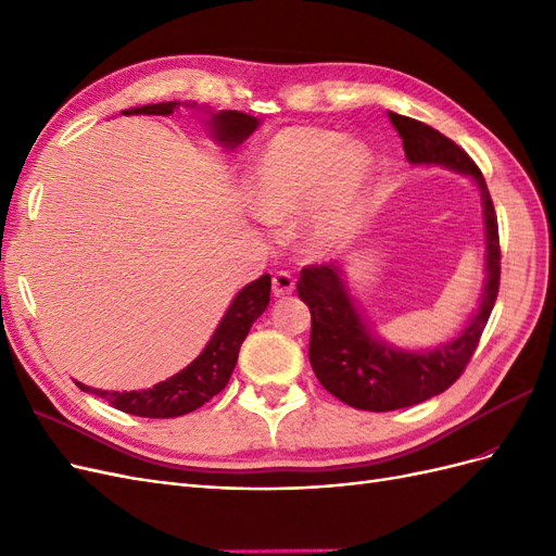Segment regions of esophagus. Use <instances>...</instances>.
I'll use <instances>...</instances> for the list:
<instances>
[{
  "instance_id": "1",
  "label": "esophagus",
  "mask_w": 556,
  "mask_h": 556,
  "mask_svg": "<svg viewBox=\"0 0 556 556\" xmlns=\"http://www.w3.org/2000/svg\"><path fill=\"white\" fill-rule=\"evenodd\" d=\"M271 290H274V296H280V299L290 296L294 292V278L290 274H285V271L274 274Z\"/></svg>"
}]
</instances>
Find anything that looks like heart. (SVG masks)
I'll use <instances>...</instances> for the list:
<instances>
[{
    "mask_svg": "<svg viewBox=\"0 0 556 556\" xmlns=\"http://www.w3.org/2000/svg\"><path fill=\"white\" fill-rule=\"evenodd\" d=\"M368 155L323 127L296 125L264 146L250 176V199L268 223L301 217L299 239L308 255L343 250L359 227Z\"/></svg>",
    "mask_w": 556,
    "mask_h": 556,
    "instance_id": "b5f03b06",
    "label": "heart"
}]
</instances>
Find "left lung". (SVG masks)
Segmentation results:
<instances>
[{"mask_svg": "<svg viewBox=\"0 0 556 556\" xmlns=\"http://www.w3.org/2000/svg\"><path fill=\"white\" fill-rule=\"evenodd\" d=\"M403 139V153L415 166L439 164L476 180L482 194L486 233V278L478 313L457 339L427 352L382 343L364 323L350 296L341 266L313 264L301 271L296 290L311 308V366L327 392L359 410L384 413L422 403L445 392L473 357L501 280V245L494 201L476 162L439 129L390 111Z\"/></svg>", "mask_w": 556, "mask_h": 556, "instance_id": "1", "label": "left lung"}]
</instances>
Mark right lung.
Returning <instances> with one entry per match:
<instances>
[{"instance_id": "add662e5", "label": "right lung", "mask_w": 556, "mask_h": 556, "mask_svg": "<svg viewBox=\"0 0 556 556\" xmlns=\"http://www.w3.org/2000/svg\"><path fill=\"white\" fill-rule=\"evenodd\" d=\"M180 106V102H160V104H148L139 109H127L123 115H169ZM190 106V104H185ZM197 104H192L194 109ZM208 113V127L217 143L225 148H237L243 143L252 131L257 129L260 121L241 111H217ZM271 294V276L264 274L255 282L245 285V288L233 296L231 306L227 308L225 317L217 325L215 333L206 348L201 350V355L185 366L182 371L172 376L169 380L157 382L150 387V390H134V392H104V390H92V387L76 382L83 392H90L106 399L113 408L139 415V417H180L188 415L197 408L204 406L215 394L225 390V384L231 378L233 366L239 359L241 343L252 327V323L266 311L268 296Z\"/></svg>"}]
</instances>
